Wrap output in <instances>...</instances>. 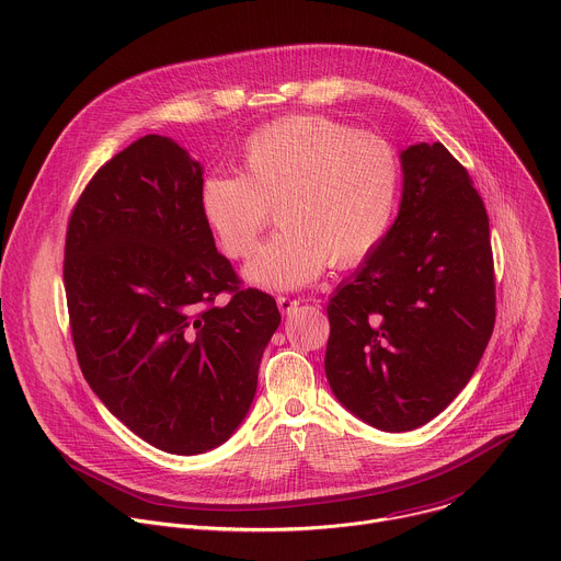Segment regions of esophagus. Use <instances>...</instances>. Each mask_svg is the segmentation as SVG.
Instances as JSON below:
<instances>
[{
  "label": "esophagus",
  "mask_w": 561,
  "mask_h": 561,
  "mask_svg": "<svg viewBox=\"0 0 561 561\" xmlns=\"http://www.w3.org/2000/svg\"><path fill=\"white\" fill-rule=\"evenodd\" d=\"M299 306L297 299H290V297H277V308L282 314H290L295 308Z\"/></svg>",
  "instance_id": "1"
}]
</instances>
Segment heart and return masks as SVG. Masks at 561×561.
<instances>
[{
  "instance_id": "heart-1",
  "label": "heart",
  "mask_w": 561,
  "mask_h": 561,
  "mask_svg": "<svg viewBox=\"0 0 561 561\" xmlns=\"http://www.w3.org/2000/svg\"><path fill=\"white\" fill-rule=\"evenodd\" d=\"M402 182L394 146L377 133L312 115L255 130L242 175L213 173L199 186V215L228 257H247L277 206L279 230L244 266L266 290H295L333 266H353L383 239Z\"/></svg>"
}]
</instances>
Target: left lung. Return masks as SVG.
Instances as JSON below:
<instances>
[{
  "label": "left lung",
  "instance_id": "1",
  "mask_svg": "<svg viewBox=\"0 0 561 561\" xmlns=\"http://www.w3.org/2000/svg\"><path fill=\"white\" fill-rule=\"evenodd\" d=\"M402 202L379 247L329 301L327 377L362 422L404 433L472 377L495 327L489 215L444 144L399 152Z\"/></svg>",
  "mask_w": 561,
  "mask_h": 561
}]
</instances>
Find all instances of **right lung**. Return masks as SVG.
Instances as JSON below:
<instances>
[{"instance_id":"1","label":"right lung","mask_w":561,"mask_h":561,"mask_svg":"<svg viewBox=\"0 0 561 561\" xmlns=\"http://www.w3.org/2000/svg\"><path fill=\"white\" fill-rule=\"evenodd\" d=\"M202 175L171 137H139L84 188L64 251L79 368L124 426L173 455L217 448L244 422L282 322L217 253Z\"/></svg>"}]
</instances>
